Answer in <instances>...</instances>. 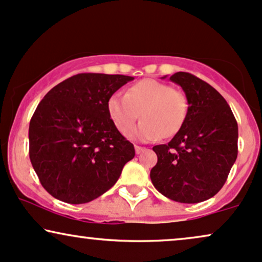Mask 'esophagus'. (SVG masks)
<instances>
[{"mask_svg":"<svg viewBox=\"0 0 262 262\" xmlns=\"http://www.w3.org/2000/svg\"><path fill=\"white\" fill-rule=\"evenodd\" d=\"M134 149H135V154H137V155H139V154L144 152V151L146 150V149H145V147H143V146H138V145H135Z\"/></svg>","mask_w":262,"mask_h":262,"instance_id":"obj_1","label":"esophagus"}]
</instances>
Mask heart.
<instances>
[{
	"instance_id": "1",
	"label": "heart",
	"mask_w": 262,
	"mask_h": 262,
	"mask_svg": "<svg viewBox=\"0 0 262 262\" xmlns=\"http://www.w3.org/2000/svg\"><path fill=\"white\" fill-rule=\"evenodd\" d=\"M107 112L115 127L125 134L140 115L143 122L128 134L132 139L154 141L174 137L189 113V100L181 90L155 79H144L128 88L124 96L115 94L107 101Z\"/></svg>"
}]
</instances>
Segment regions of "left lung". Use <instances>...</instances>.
Segmentation results:
<instances>
[{
	"instance_id": "1",
	"label": "left lung",
	"mask_w": 262,
	"mask_h": 262,
	"mask_svg": "<svg viewBox=\"0 0 262 262\" xmlns=\"http://www.w3.org/2000/svg\"><path fill=\"white\" fill-rule=\"evenodd\" d=\"M169 80L187 95L189 113L168 144L152 147L157 163L150 178L168 199L201 203L219 193L237 160L238 124L227 101L206 81L185 72Z\"/></svg>"
}]
</instances>
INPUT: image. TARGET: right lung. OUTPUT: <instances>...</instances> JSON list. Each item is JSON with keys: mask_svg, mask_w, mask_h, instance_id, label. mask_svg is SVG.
Wrapping results in <instances>:
<instances>
[{"mask_svg": "<svg viewBox=\"0 0 262 262\" xmlns=\"http://www.w3.org/2000/svg\"><path fill=\"white\" fill-rule=\"evenodd\" d=\"M133 79L77 74L52 88L37 105L29 124V156L53 198L89 203L118 181L135 150L110 118L107 101Z\"/></svg>", "mask_w": 262, "mask_h": 262, "instance_id": "obj_1", "label": "right lung"}]
</instances>
